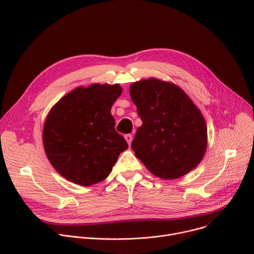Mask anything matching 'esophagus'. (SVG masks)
I'll use <instances>...</instances> for the list:
<instances>
[{"label": "esophagus", "mask_w": 254, "mask_h": 254, "mask_svg": "<svg viewBox=\"0 0 254 254\" xmlns=\"http://www.w3.org/2000/svg\"><path fill=\"white\" fill-rule=\"evenodd\" d=\"M125 139L127 140V144H128V145H130L131 140H132V136H131V135H129V134H128V135H126V136H125Z\"/></svg>", "instance_id": "1"}]
</instances>
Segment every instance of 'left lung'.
Returning <instances> with one entry per match:
<instances>
[{
	"mask_svg": "<svg viewBox=\"0 0 254 254\" xmlns=\"http://www.w3.org/2000/svg\"><path fill=\"white\" fill-rule=\"evenodd\" d=\"M142 126L131 149L152 174L166 180L192 171L207 149L205 118L184 90L156 78L140 80L129 86Z\"/></svg>",
	"mask_w": 254,
	"mask_h": 254,
	"instance_id": "left-lung-1",
	"label": "left lung"
}]
</instances>
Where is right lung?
<instances>
[{"mask_svg": "<svg viewBox=\"0 0 254 254\" xmlns=\"http://www.w3.org/2000/svg\"><path fill=\"white\" fill-rule=\"evenodd\" d=\"M122 92L119 84L78 86L49 111L43 127L44 150L52 167L66 180L81 186L103 181L119 154L127 149L111 114Z\"/></svg>", "mask_w": 254, "mask_h": 254, "instance_id": "add662e5", "label": "right lung"}]
</instances>
